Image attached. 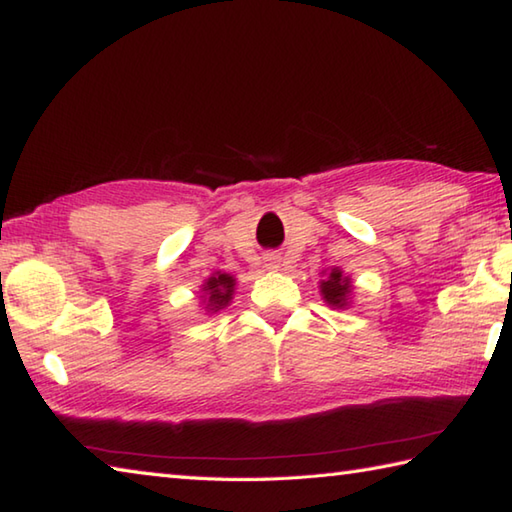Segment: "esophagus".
I'll return each mask as SVG.
<instances>
[{
  "mask_svg": "<svg viewBox=\"0 0 512 512\" xmlns=\"http://www.w3.org/2000/svg\"><path fill=\"white\" fill-rule=\"evenodd\" d=\"M266 266L268 268H279V257L277 255H268L266 257Z\"/></svg>",
  "mask_w": 512,
  "mask_h": 512,
  "instance_id": "obj_1",
  "label": "esophagus"
}]
</instances>
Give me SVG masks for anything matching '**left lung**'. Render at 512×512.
<instances>
[{
	"label": "left lung",
	"mask_w": 512,
	"mask_h": 512,
	"mask_svg": "<svg viewBox=\"0 0 512 512\" xmlns=\"http://www.w3.org/2000/svg\"><path fill=\"white\" fill-rule=\"evenodd\" d=\"M322 295L330 306L342 308L348 304L346 299L350 295V282H348V277H342V270H337V268L330 270L328 279H324L322 282Z\"/></svg>",
	"instance_id": "obj_1"
}]
</instances>
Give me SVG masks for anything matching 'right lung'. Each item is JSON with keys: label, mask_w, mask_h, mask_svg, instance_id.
<instances>
[{"label": "right lung", "mask_w": 512, "mask_h": 512, "mask_svg": "<svg viewBox=\"0 0 512 512\" xmlns=\"http://www.w3.org/2000/svg\"><path fill=\"white\" fill-rule=\"evenodd\" d=\"M204 290L208 293V310H219L230 302V295L235 290V279L226 273H217L206 282Z\"/></svg>", "instance_id": "right-lung-1"}]
</instances>
